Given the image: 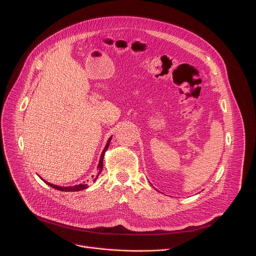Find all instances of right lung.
<instances>
[{"label": "right lung", "mask_w": 256, "mask_h": 256, "mask_svg": "<svg viewBox=\"0 0 256 256\" xmlns=\"http://www.w3.org/2000/svg\"><path fill=\"white\" fill-rule=\"evenodd\" d=\"M111 139H112V137H110L109 138V140H108V142H106V146H104V150H102V156H100V163H98V176H96V178H94V182L96 180V178H98V176H100V173L102 172V166H104V163H102V160H104V152H106V150H108V147H109V145H110V142H111ZM48 186H50L52 188H54V189H56V190H59V191H63V192H76V191H80V190H85V189H87L88 188V186H87V184H76V186H56V184H50V182H46Z\"/></svg>", "instance_id": "obj_1"}]
</instances>
